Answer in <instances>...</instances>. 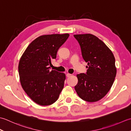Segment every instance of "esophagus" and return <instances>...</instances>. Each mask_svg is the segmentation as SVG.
Wrapping results in <instances>:
<instances>
[{
    "label": "esophagus",
    "instance_id": "obj_1",
    "mask_svg": "<svg viewBox=\"0 0 131 131\" xmlns=\"http://www.w3.org/2000/svg\"><path fill=\"white\" fill-rule=\"evenodd\" d=\"M71 76H72V74H70V73H67V74H66V76L67 77H70Z\"/></svg>",
    "mask_w": 131,
    "mask_h": 131
}]
</instances>
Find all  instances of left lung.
Segmentation results:
<instances>
[{
	"mask_svg": "<svg viewBox=\"0 0 131 131\" xmlns=\"http://www.w3.org/2000/svg\"><path fill=\"white\" fill-rule=\"evenodd\" d=\"M80 46L82 58L88 63L86 73L77 75L74 86L82 100L96 102L105 97L113 85L116 74L115 59L109 48L91 34L73 36Z\"/></svg>",
	"mask_w": 131,
	"mask_h": 131,
	"instance_id": "1",
	"label": "left lung"
}]
</instances>
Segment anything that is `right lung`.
<instances>
[{
  "label": "right lung",
  "mask_w": 131,
  "mask_h": 131,
  "mask_svg": "<svg viewBox=\"0 0 131 131\" xmlns=\"http://www.w3.org/2000/svg\"><path fill=\"white\" fill-rule=\"evenodd\" d=\"M69 34L41 36L31 42L21 57L18 73L23 89L34 102L48 106L57 101L64 87V73L50 71L51 60Z\"/></svg>",
  "instance_id": "add662e5"
}]
</instances>
